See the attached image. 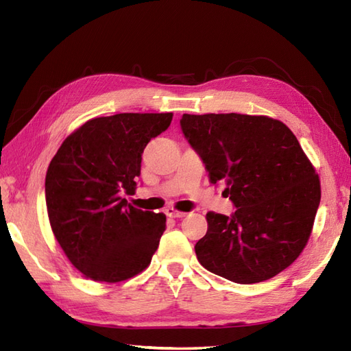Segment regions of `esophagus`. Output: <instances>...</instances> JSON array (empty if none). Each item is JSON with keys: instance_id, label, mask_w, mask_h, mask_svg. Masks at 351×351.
<instances>
[{"instance_id": "34e87169", "label": "esophagus", "mask_w": 351, "mask_h": 351, "mask_svg": "<svg viewBox=\"0 0 351 351\" xmlns=\"http://www.w3.org/2000/svg\"><path fill=\"white\" fill-rule=\"evenodd\" d=\"M166 214L169 215V217H171V219H181V217H185V215H187V213L180 211V210H175V208H167Z\"/></svg>"}]
</instances>
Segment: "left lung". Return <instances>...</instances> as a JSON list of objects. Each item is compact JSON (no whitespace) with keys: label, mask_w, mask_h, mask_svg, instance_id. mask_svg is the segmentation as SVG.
Here are the masks:
<instances>
[{"label":"left lung","mask_w":351,"mask_h":351,"mask_svg":"<svg viewBox=\"0 0 351 351\" xmlns=\"http://www.w3.org/2000/svg\"><path fill=\"white\" fill-rule=\"evenodd\" d=\"M185 138L211 184L226 185L237 211L206 214L196 243L208 271L256 283L285 270L306 245L322 199L318 175L285 123L268 116L182 114Z\"/></svg>","instance_id":"obj_1"}]
</instances>
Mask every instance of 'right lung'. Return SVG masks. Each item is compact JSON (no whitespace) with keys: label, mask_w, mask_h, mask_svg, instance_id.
Segmentation results:
<instances>
[{"label":"right lung","mask_w":351,"mask_h":351,"mask_svg":"<svg viewBox=\"0 0 351 351\" xmlns=\"http://www.w3.org/2000/svg\"><path fill=\"white\" fill-rule=\"evenodd\" d=\"M171 113L95 117L58 147L45 178L56 240L87 279L116 283L151 264L166 215L141 211L121 195L137 189L141 154L169 128Z\"/></svg>","instance_id":"right-lung-1"}]
</instances>
